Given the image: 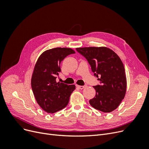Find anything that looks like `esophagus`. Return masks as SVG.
<instances>
[{"label":"esophagus","mask_w":149,"mask_h":149,"mask_svg":"<svg viewBox=\"0 0 149 149\" xmlns=\"http://www.w3.org/2000/svg\"><path fill=\"white\" fill-rule=\"evenodd\" d=\"M76 87L78 88L79 89H84V88H85L86 87V85H84V86H79V85L76 84Z\"/></svg>","instance_id":"1"}]
</instances>
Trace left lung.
<instances>
[{
	"instance_id": "left-lung-1",
	"label": "left lung",
	"mask_w": 149,
	"mask_h": 149,
	"mask_svg": "<svg viewBox=\"0 0 149 149\" xmlns=\"http://www.w3.org/2000/svg\"><path fill=\"white\" fill-rule=\"evenodd\" d=\"M88 60L101 85L93 86L96 95L89 100L93 107L104 112L115 110L125 97L127 87L124 66L119 56L105 47L76 48Z\"/></svg>"
}]
</instances>
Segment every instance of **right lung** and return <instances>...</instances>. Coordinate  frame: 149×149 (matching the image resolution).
Instances as JSON below:
<instances>
[{"instance_id":"1","label":"right lung","mask_w":149,"mask_h":149,"mask_svg":"<svg viewBox=\"0 0 149 149\" xmlns=\"http://www.w3.org/2000/svg\"><path fill=\"white\" fill-rule=\"evenodd\" d=\"M75 53L70 48L47 49L38 57L31 76V85L38 105L48 113H55L65 108L69 102L75 85L56 82L61 71L60 63L70 54Z\"/></svg>"}]
</instances>
